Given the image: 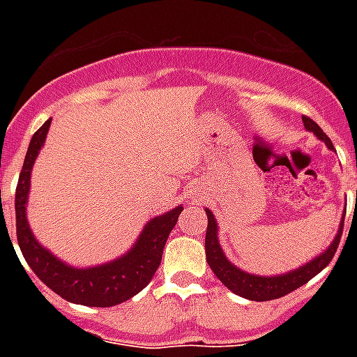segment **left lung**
<instances>
[{"label":"left lung","instance_id":"left-lung-1","mask_svg":"<svg viewBox=\"0 0 357 357\" xmlns=\"http://www.w3.org/2000/svg\"><path fill=\"white\" fill-rule=\"evenodd\" d=\"M302 122H304V128L307 129V131H313L319 139L326 142V146L330 150H333L332 140L328 139V135L319 128V123L313 122L310 116H302ZM206 255L207 263L211 266V271L215 272V276H217L231 293L238 294V296H243V298L255 300V302H266V300L282 298L285 294L293 293L294 289L302 287L304 283L310 282L311 278H315L319 272L324 271V268L330 265V261L333 259V255L337 252L341 235H343L347 207H344L337 235H335V238L332 241V244H330L321 255H317L315 259H311L310 263H305V265L298 266V268H294V271L291 272H285V274H278V276H257V274H250V272L241 271V268L235 266L234 263H229V261L226 259V254H224L222 248H220V243H218L217 220H215V217H213V213L209 211V209H206Z\"/></svg>","mask_w":357,"mask_h":357}]
</instances>
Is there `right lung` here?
<instances>
[{
    "mask_svg": "<svg viewBox=\"0 0 357 357\" xmlns=\"http://www.w3.org/2000/svg\"><path fill=\"white\" fill-rule=\"evenodd\" d=\"M50 123L52 120L44 122V126L33 135L27 153H25L24 167L20 172L18 185H16L14 207H16V237H18L20 250L38 280L46 283L53 293H57L64 300L74 302V304L91 305V307H111V305L122 304L140 293L150 283L161 265L165 243L178 222L183 207L178 206L172 211L151 218L142 229V234L139 235L133 248L119 259L98 266H89V268H74L63 263L50 250L40 246L25 217L31 170H33L38 151L44 146Z\"/></svg>",
    "mask_w": 357,
    "mask_h": 357,
    "instance_id": "1",
    "label": "right lung"
}]
</instances>
